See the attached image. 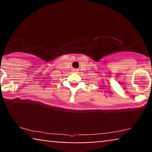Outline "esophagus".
<instances>
[{
  "label": "esophagus",
  "instance_id": "1",
  "mask_svg": "<svg viewBox=\"0 0 152 152\" xmlns=\"http://www.w3.org/2000/svg\"><path fill=\"white\" fill-rule=\"evenodd\" d=\"M73 71H74V72H76V71H77V70H75H75H73Z\"/></svg>",
  "mask_w": 152,
  "mask_h": 152
}]
</instances>
